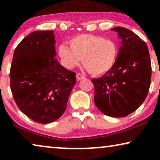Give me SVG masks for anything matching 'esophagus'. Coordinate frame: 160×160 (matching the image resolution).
<instances>
[{
  "label": "esophagus",
  "mask_w": 160,
  "mask_h": 160,
  "mask_svg": "<svg viewBox=\"0 0 160 160\" xmlns=\"http://www.w3.org/2000/svg\"><path fill=\"white\" fill-rule=\"evenodd\" d=\"M84 78H85V76H83L82 73H77V74H76V78H77L78 80L84 79Z\"/></svg>",
  "instance_id": "esophagus-1"
}]
</instances>
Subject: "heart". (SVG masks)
<instances>
[{
    "label": "heart",
    "mask_w": 160,
    "mask_h": 160,
    "mask_svg": "<svg viewBox=\"0 0 160 160\" xmlns=\"http://www.w3.org/2000/svg\"><path fill=\"white\" fill-rule=\"evenodd\" d=\"M70 48L64 44L58 52L62 64L72 69L82 63L94 75H100L111 70L117 62L118 47L114 41L91 34H82L69 41Z\"/></svg>",
    "instance_id": "b5f03b06"
}]
</instances>
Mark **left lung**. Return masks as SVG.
<instances>
[{"instance_id":"1","label":"left lung","mask_w":160,"mask_h":160,"mask_svg":"<svg viewBox=\"0 0 160 160\" xmlns=\"http://www.w3.org/2000/svg\"><path fill=\"white\" fill-rule=\"evenodd\" d=\"M122 39L117 62L102 77L93 78L94 101L106 116L124 117L138 108L148 95L152 65L147 45L122 27L111 29Z\"/></svg>"}]
</instances>
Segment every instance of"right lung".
<instances>
[{
	"label": "right lung",
	"instance_id": "add662e5",
	"mask_svg": "<svg viewBox=\"0 0 160 160\" xmlns=\"http://www.w3.org/2000/svg\"><path fill=\"white\" fill-rule=\"evenodd\" d=\"M53 30L34 31L14 50L10 86L15 102L22 113L41 124L58 119L66 109L76 84V73L56 59Z\"/></svg>",
	"mask_w": 160,
	"mask_h": 160
}]
</instances>
